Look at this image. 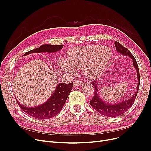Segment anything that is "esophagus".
Wrapping results in <instances>:
<instances>
[{
    "instance_id": "esophagus-1",
    "label": "esophagus",
    "mask_w": 151,
    "mask_h": 151,
    "mask_svg": "<svg viewBox=\"0 0 151 151\" xmlns=\"http://www.w3.org/2000/svg\"><path fill=\"white\" fill-rule=\"evenodd\" d=\"M83 84V82L81 81H79V80H76L74 84H73V86L74 87H76V86H80V85H81Z\"/></svg>"
}]
</instances>
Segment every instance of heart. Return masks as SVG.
I'll use <instances>...</instances> for the list:
<instances>
[{
    "mask_svg": "<svg viewBox=\"0 0 151 151\" xmlns=\"http://www.w3.org/2000/svg\"><path fill=\"white\" fill-rule=\"evenodd\" d=\"M113 58V51L108 47L89 45L71 49L68 61L60 60L61 68L68 73H73L75 68L83 67L84 72L89 78L100 76L108 67Z\"/></svg>",
    "mask_w": 151,
    "mask_h": 151,
    "instance_id": "heart-1",
    "label": "heart"
}]
</instances>
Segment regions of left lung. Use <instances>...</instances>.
Returning <instances> with one entry per match:
<instances>
[{"label":"left lung","mask_w":151,"mask_h":151,"mask_svg":"<svg viewBox=\"0 0 151 151\" xmlns=\"http://www.w3.org/2000/svg\"><path fill=\"white\" fill-rule=\"evenodd\" d=\"M114 45L116 47V50L118 53H120L123 55L129 56L132 59L133 66L136 69L137 71V78L138 80V84L137 86V90L135 92H134V93L132 97H131L130 99L127 100H123L121 102L111 104L105 102L100 97L99 92L98 81H94L91 83V84L93 85L94 88V96L92 99L90 101L91 105L92 106L93 109H96L98 113L107 117H117L124 114L127 111H128L129 109L133 105L134 100H135L137 97V93L138 92L139 88V72L136 59H134V56L129 51V50L125 48V47H123V46L121 44H120V43L116 41L114 42Z\"/></svg>","instance_id":"8db88e82"}]
</instances>
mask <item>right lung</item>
Returning <instances> with one entry per match:
<instances>
[{
  "mask_svg": "<svg viewBox=\"0 0 151 151\" xmlns=\"http://www.w3.org/2000/svg\"><path fill=\"white\" fill-rule=\"evenodd\" d=\"M63 45H43L37 48L26 52L23 56L32 53L48 52L52 53L60 50ZM73 83L65 84L60 83L58 84L56 88L54 91L51 96L42 104L32 107L26 106L21 104L16 99L19 107L26 114L35 117L38 119H47L58 114L64 106L68 95L72 90Z\"/></svg>",
  "mask_w": 151,
  "mask_h": 151,
  "instance_id": "1",
  "label": "right lung"
}]
</instances>
